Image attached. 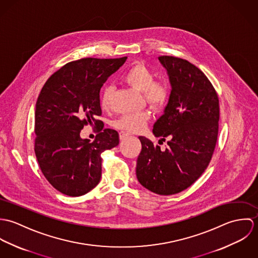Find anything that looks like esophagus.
<instances>
[{
  "instance_id": "obj_1",
  "label": "esophagus",
  "mask_w": 258,
  "mask_h": 258,
  "mask_svg": "<svg viewBox=\"0 0 258 258\" xmlns=\"http://www.w3.org/2000/svg\"><path fill=\"white\" fill-rule=\"evenodd\" d=\"M130 134L129 133H127V132H124V131H121L120 133H119V136H120V139L122 140V139H124V138H126L127 136H129Z\"/></svg>"
}]
</instances>
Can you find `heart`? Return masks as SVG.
<instances>
[{
  "mask_svg": "<svg viewBox=\"0 0 258 258\" xmlns=\"http://www.w3.org/2000/svg\"><path fill=\"white\" fill-rule=\"evenodd\" d=\"M123 81L140 92L148 105L153 109L164 107L171 95V85L167 80H155L153 71L143 62H135L123 75ZM113 98V87L106 85L101 92L100 104L105 110L109 109ZM150 120L147 111L123 114L117 118L113 125L115 128L126 132H140Z\"/></svg>",
  "mask_w": 258,
  "mask_h": 258,
  "instance_id": "b5f03b06",
  "label": "heart"
}]
</instances>
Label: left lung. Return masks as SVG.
Returning <instances> with one entry per match:
<instances>
[{
  "label": "left lung",
  "instance_id": "obj_1",
  "mask_svg": "<svg viewBox=\"0 0 258 258\" xmlns=\"http://www.w3.org/2000/svg\"><path fill=\"white\" fill-rule=\"evenodd\" d=\"M172 85L164 114L156 121L153 133L168 138L166 149L140 136L141 152L136 175L149 190L169 196L194 184L208 168L218 140L220 101L212 82L187 60L162 55Z\"/></svg>",
  "mask_w": 258,
  "mask_h": 258
}]
</instances>
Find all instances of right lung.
Returning a JSON list of instances; mask_svg holds the SVG:
<instances>
[{
    "instance_id": "obj_1",
    "label": "right lung",
    "mask_w": 258,
    "mask_h": 258,
    "mask_svg": "<svg viewBox=\"0 0 258 258\" xmlns=\"http://www.w3.org/2000/svg\"><path fill=\"white\" fill-rule=\"evenodd\" d=\"M127 59L86 57L67 63L44 83L37 97L35 153L38 166L55 189L85 195L100 182L101 154L119 144V134L103 129L100 89ZM86 124L97 127L93 143L80 138Z\"/></svg>"
}]
</instances>
